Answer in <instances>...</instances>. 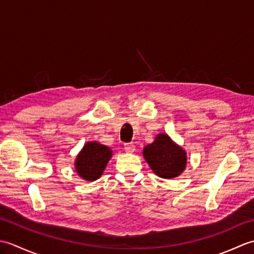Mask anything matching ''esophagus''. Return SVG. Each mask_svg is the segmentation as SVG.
<instances>
[{"label": "esophagus", "mask_w": 254, "mask_h": 254, "mask_svg": "<svg viewBox=\"0 0 254 254\" xmlns=\"http://www.w3.org/2000/svg\"><path fill=\"white\" fill-rule=\"evenodd\" d=\"M124 150H126L127 153H133L134 150H135V146H134L133 143H127L124 145Z\"/></svg>", "instance_id": "esophagus-1"}]
</instances>
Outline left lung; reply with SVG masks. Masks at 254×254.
Masks as SVG:
<instances>
[{
  "label": "left lung",
  "mask_w": 254,
  "mask_h": 254,
  "mask_svg": "<svg viewBox=\"0 0 254 254\" xmlns=\"http://www.w3.org/2000/svg\"><path fill=\"white\" fill-rule=\"evenodd\" d=\"M145 159L156 175L165 179L179 176L187 165L186 152L166 134H159L143 150Z\"/></svg>",
  "instance_id": "left-lung-1"
}]
</instances>
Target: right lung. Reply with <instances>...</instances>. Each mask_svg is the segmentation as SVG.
<instances>
[{
  "instance_id": "right-lung-1",
  "label": "right lung",
  "mask_w": 254,
  "mask_h": 254,
  "mask_svg": "<svg viewBox=\"0 0 254 254\" xmlns=\"http://www.w3.org/2000/svg\"><path fill=\"white\" fill-rule=\"evenodd\" d=\"M112 150L98 143H87L76 158V171L85 180L94 181L104 172Z\"/></svg>"
}]
</instances>
